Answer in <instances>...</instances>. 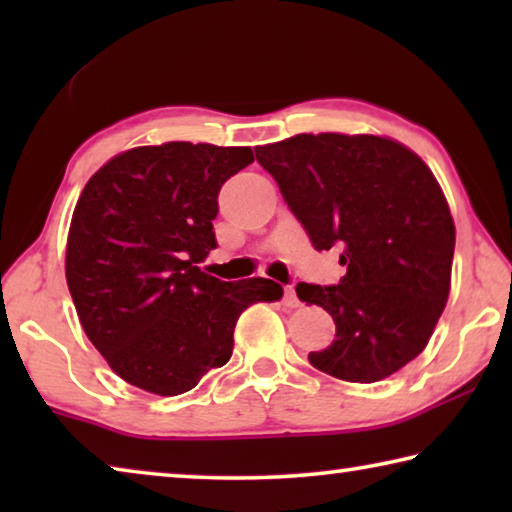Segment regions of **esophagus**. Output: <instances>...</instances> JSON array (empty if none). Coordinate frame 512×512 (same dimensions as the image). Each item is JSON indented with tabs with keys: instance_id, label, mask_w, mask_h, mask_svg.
Masks as SVG:
<instances>
[{
	"instance_id": "1",
	"label": "esophagus",
	"mask_w": 512,
	"mask_h": 512,
	"mask_svg": "<svg viewBox=\"0 0 512 512\" xmlns=\"http://www.w3.org/2000/svg\"><path fill=\"white\" fill-rule=\"evenodd\" d=\"M282 302H284V307H289V309L298 307L300 300H298V296H296V289H293V287H284V298H282Z\"/></svg>"
}]
</instances>
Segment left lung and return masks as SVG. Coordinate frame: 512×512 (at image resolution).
<instances>
[{
    "instance_id": "8db88e82",
    "label": "left lung",
    "mask_w": 512,
    "mask_h": 512,
    "mask_svg": "<svg viewBox=\"0 0 512 512\" xmlns=\"http://www.w3.org/2000/svg\"><path fill=\"white\" fill-rule=\"evenodd\" d=\"M316 250L341 246L348 271L334 287L300 282L336 339L309 363L345 381L391 377L427 348L452 284L456 228L431 169L377 135L302 133L257 146Z\"/></svg>"
}]
</instances>
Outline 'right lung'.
Instances as JSON below:
<instances>
[{"instance_id": "right-lung-1", "label": "right lung", "mask_w": 512, "mask_h": 512, "mask_svg": "<svg viewBox=\"0 0 512 512\" xmlns=\"http://www.w3.org/2000/svg\"><path fill=\"white\" fill-rule=\"evenodd\" d=\"M253 160L248 146H137L85 185L67 287L88 339L128 384L162 397L192 391L232 357L241 311L282 298L266 277L223 282L196 266L216 248L221 185Z\"/></svg>"}]
</instances>
